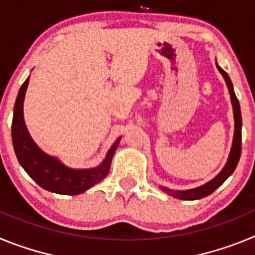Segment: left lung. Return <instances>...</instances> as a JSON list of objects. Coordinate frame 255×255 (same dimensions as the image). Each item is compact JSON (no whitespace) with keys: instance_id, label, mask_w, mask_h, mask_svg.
Returning <instances> with one entry per match:
<instances>
[{"instance_id":"1","label":"left lung","mask_w":255,"mask_h":255,"mask_svg":"<svg viewBox=\"0 0 255 255\" xmlns=\"http://www.w3.org/2000/svg\"><path fill=\"white\" fill-rule=\"evenodd\" d=\"M217 69L218 71L222 74L225 82H226L227 88H229L230 97H231V103H233L234 119H235V132H234L233 147H231V150H230V155H229V159H227V163L225 164V167L222 168V171L218 173L215 179H212L211 181H208L207 184H204V185L198 186V188H194V189H190V190H171V189L161 186V189L164 191V193H167V194L172 195V197L175 198H179V199H182V200L202 199V198L208 197L209 194H212V193H213L217 188H220V186L226 181L227 177H229L234 171H235L239 159H240V154H242V111H240V105H239V101L235 96V92H234L233 83H231V80H230L226 71L221 69L218 65H217Z\"/></svg>"}]
</instances>
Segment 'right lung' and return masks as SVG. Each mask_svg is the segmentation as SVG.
<instances>
[{
    "label": "right lung",
    "mask_w": 255,
    "mask_h": 255,
    "mask_svg": "<svg viewBox=\"0 0 255 255\" xmlns=\"http://www.w3.org/2000/svg\"><path fill=\"white\" fill-rule=\"evenodd\" d=\"M29 78L20 88L13 107L12 125H11L13 149L16 153L17 159L29 176L46 190L65 195L80 194L107 176L111 167L112 157L116 152L121 138L115 141L114 145L108 150L105 161L98 167L87 168V170H74L66 167L57 158L40 150L29 135L22 115V103H24Z\"/></svg>",
    "instance_id": "obj_1"
}]
</instances>
